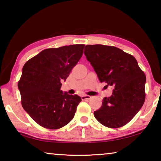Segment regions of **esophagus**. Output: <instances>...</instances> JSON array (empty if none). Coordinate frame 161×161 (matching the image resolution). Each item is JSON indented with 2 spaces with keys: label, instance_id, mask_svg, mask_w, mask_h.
<instances>
[{
  "label": "esophagus",
  "instance_id": "obj_1",
  "mask_svg": "<svg viewBox=\"0 0 161 161\" xmlns=\"http://www.w3.org/2000/svg\"><path fill=\"white\" fill-rule=\"evenodd\" d=\"M91 99V97L89 96V95H83L81 96V99L82 100H89Z\"/></svg>",
  "mask_w": 161,
  "mask_h": 161
}]
</instances>
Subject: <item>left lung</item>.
Masks as SVG:
<instances>
[{
    "instance_id": "left-lung-1",
    "label": "left lung",
    "mask_w": 161,
    "mask_h": 161,
    "mask_svg": "<svg viewBox=\"0 0 161 161\" xmlns=\"http://www.w3.org/2000/svg\"><path fill=\"white\" fill-rule=\"evenodd\" d=\"M84 54L101 82L114 86L112 95L103 98L94 112L95 118L108 128L124 126L145 102V74L134 57L114 46L86 45Z\"/></svg>"
}]
</instances>
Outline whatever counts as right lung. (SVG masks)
<instances>
[{
	"label": "right lung",
	"mask_w": 161,
	"mask_h": 161,
	"mask_svg": "<svg viewBox=\"0 0 161 161\" xmlns=\"http://www.w3.org/2000/svg\"><path fill=\"white\" fill-rule=\"evenodd\" d=\"M84 45L45 49L23 67L18 86L22 106L34 121L48 129H58L74 118L80 97L63 93L61 81L83 54Z\"/></svg>",
	"instance_id": "right-lung-1"
}]
</instances>
